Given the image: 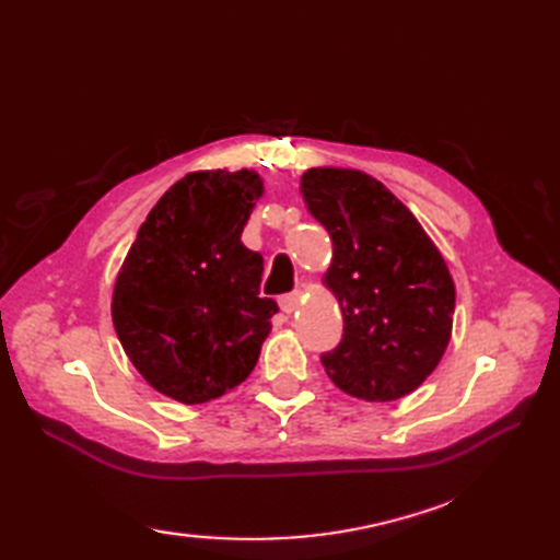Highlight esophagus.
I'll return each mask as SVG.
<instances>
[{
  "label": "esophagus",
  "mask_w": 560,
  "mask_h": 560,
  "mask_svg": "<svg viewBox=\"0 0 560 560\" xmlns=\"http://www.w3.org/2000/svg\"><path fill=\"white\" fill-rule=\"evenodd\" d=\"M299 303H301V294H299V292L282 294V296H280V311H282L284 315H292V313L299 308Z\"/></svg>",
  "instance_id": "obj_1"
}]
</instances>
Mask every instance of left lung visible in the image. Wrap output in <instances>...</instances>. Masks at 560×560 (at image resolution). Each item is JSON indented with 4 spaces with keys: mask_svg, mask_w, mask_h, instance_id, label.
Listing matches in <instances>:
<instances>
[{
    "mask_svg": "<svg viewBox=\"0 0 560 560\" xmlns=\"http://www.w3.org/2000/svg\"><path fill=\"white\" fill-rule=\"evenodd\" d=\"M301 194L331 235L325 280L346 322L341 343L319 358L327 376L366 401L413 393L451 338L455 287L444 257L406 206L360 171L313 167Z\"/></svg>",
    "mask_w": 560,
    "mask_h": 560,
    "instance_id": "left-lung-1",
    "label": "left lung"
}]
</instances>
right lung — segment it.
<instances>
[{"mask_svg":"<svg viewBox=\"0 0 560 560\" xmlns=\"http://www.w3.org/2000/svg\"><path fill=\"white\" fill-rule=\"evenodd\" d=\"M249 171L191 173L140 226L114 284L126 354L165 397L200 404L241 385L278 313L259 296L264 257L241 243L261 196Z\"/></svg>","mask_w":560,"mask_h":560,"instance_id":"obj_1","label":"right lung"}]
</instances>
